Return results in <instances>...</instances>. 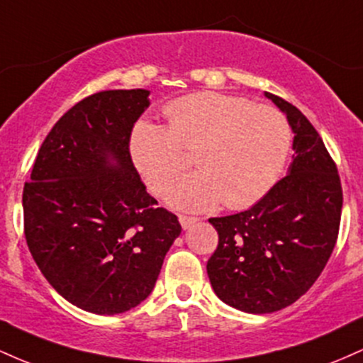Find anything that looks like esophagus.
Listing matches in <instances>:
<instances>
[{
  "label": "esophagus",
  "mask_w": 363,
  "mask_h": 363,
  "mask_svg": "<svg viewBox=\"0 0 363 363\" xmlns=\"http://www.w3.org/2000/svg\"><path fill=\"white\" fill-rule=\"evenodd\" d=\"M179 222H181L182 228H189L191 225H194L198 222V218L196 216H187V215H179Z\"/></svg>",
  "instance_id": "1"
}]
</instances>
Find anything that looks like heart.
Listing matches in <instances>:
<instances>
[{
    "mask_svg": "<svg viewBox=\"0 0 363 363\" xmlns=\"http://www.w3.org/2000/svg\"><path fill=\"white\" fill-rule=\"evenodd\" d=\"M167 128L136 124L129 138L133 164L153 194L164 196L193 152L196 172L182 179L169 201L182 210H208L223 201L247 208L280 177L290 152L289 121L280 111L234 95L201 91L165 106Z\"/></svg>",
    "mask_w": 363,
    "mask_h": 363,
    "instance_id": "1",
    "label": "heart"
}]
</instances>
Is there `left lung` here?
Here are the masks:
<instances>
[{
  "instance_id": "obj_1",
  "label": "left lung",
  "mask_w": 363,
  "mask_h": 363,
  "mask_svg": "<svg viewBox=\"0 0 363 363\" xmlns=\"http://www.w3.org/2000/svg\"><path fill=\"white\" fill-rule=\"evenodd\" d=\"M289 119L294 160L256 205L210 218L218 247L206 272L216 297L249 314L289 307L314 285L338 239L343 191L338 169L309 119L264 91Z\"/></svg>"
}]
</instances>
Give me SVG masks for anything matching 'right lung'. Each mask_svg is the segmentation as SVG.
I'll list each match as a JSON object with an SVG mask.
<instances>
[{"mask_svg":"<svg viewBox=\"0 0 363 363\" xmlns=\"http://www.w3.org/2000/svg\"><path fill=\"white\" fill-rule=\"evenodd\" d=\"M148 90H104L54 124L23 187L25 239L52 289L91 314L114 315L152 294L181 234L133 165L129 138Z\"/></svg>","mask_w":363,"mask_h":363,"instance_id":"add662e5","label":"right lung"}]
</instances>
